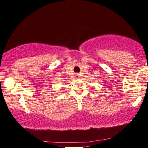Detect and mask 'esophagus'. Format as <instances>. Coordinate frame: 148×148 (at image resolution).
<instances>
[{
    "instance_id": "1",
    "label": "esophagus",
    "mask_w": 148,
    "mask_h": 148,
    "mask_svg": "<svg viewBox=\"0 0 148 148\" xmlns=\"http://www.w3.org/2000/svg\"><path fill=\"white\" fill-rule=\"evenodd\" d=\"M74 76H75V78L78 79V78H80V75L79 74H75Z\"/></svg>"
}]
</instances>
